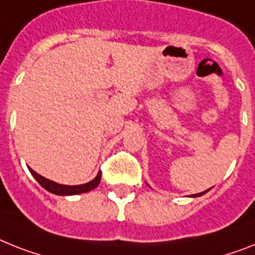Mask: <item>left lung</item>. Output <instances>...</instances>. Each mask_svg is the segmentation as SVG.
<instances>
[{"mask_svg":"<svg viewBox=\"0 0 255 255\" xmlns=\"http://www.w3.org/2000/svg\"><path fill=\"white\" fill-rule=\"evenodd\" d=\"M206 191H203V193H199V194H194V195H191V197H199V195H202V194H205Z\"/></svg>","mask_w":255,"mask_h":255,"instance_id":"obj_1","label":"left lung"}]
</instances>
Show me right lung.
<instances>
[{"instance_id": "1", "label": "right lung", "mask_w": 255, "mask_h": 255, "mask_svg": "<svg viewBox=\"0 0 255 255\" xmlns=\"http://www.w3.org/2000/svg\"><path fill=\"white\" fill-rule=\"evenodd\" d=\"M29 172L32 173V176L36 178V181L39 182L41 186H43L45 190L50 191V193H53V194L57 195H75V194H81V193H87V191L92 190L100 184V180H102V172L98 173V176L94 178L92 181L87 182V184L83 185H77V186H67V185H60L57 184V182H53V181L48 180V178L43 177V176H40L37 174L36 172L31 168H28Z\"/></svg>"}]
</instances>
